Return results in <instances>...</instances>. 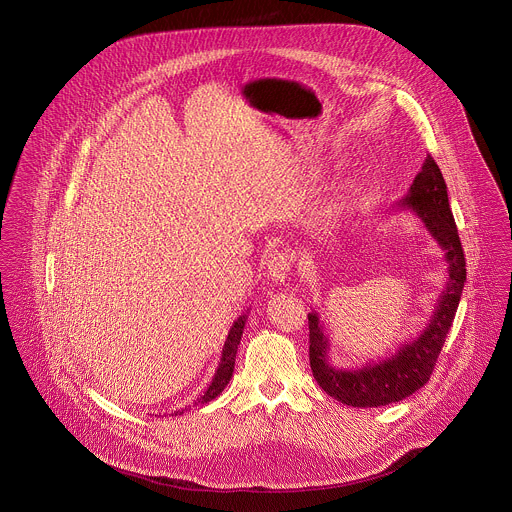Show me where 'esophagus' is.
<instances>
[{"instance_id": "obj_1", "label": "esophagus", "mask_w": 512, "mask_h": 512, "mask_svg": "<svg viewBox=\"0 0 512 512\" xmlns=\"http://www.w3.org/2000/svg\"><path fill=\"white\" fill-rule=\"evenodd\" d=\"M293 265V255L289 251H273L269 261H267V277L273 283H285L287 275L291 273Z\"/></svg>"}]
</instances>
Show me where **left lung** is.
Segmentation results:
<instances>
[{"label": "left lung", "instance_id": "obj_1", "mask_svg": "<svg viewBox=\"0 0 512 512\" xmlns=\"http://www.w3.org/2000/svg\"><path fill=\"white\" fill-rule=\"evenodd\" d=\"M398 209L413 211L445 251L447 285L429 324L415 340L402 344L396 354L356 370H340L328 362L330 344L324 334V324L314 308L308 312V358L312 376L328 396L352 408H380L406 400L429 382L467 281L465 253L449 207L447 186L431 156L425 158L408 196L398 202Z\"/></svg>", "mask_w": 512, "mask_h": 512}]
</instances>
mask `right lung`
Instances as JSON below:
<instances>
[{
  "label": "right lung",
  "instance_id": "add662e5",
  "mask_svg": "<svg viewBox=\"0 0 512 512\" xmlns=\"http://www.w3.org/2000/svg\"><path fill=\"white\" fill-rule=\"evenodd\" d=\"M245 322H247V314H241L233 326L229 328V334H227V340L223 344V352H221V360H219V366H217V372L211 380V384L207 386V390L204 392V396L198 398L196 404H207L211 400H215L223 390L225 386L229 384L231 376H233V368H235V354H237V346L241 342V336H243V328H245ZM186 409H176L172 415H182Z\"/></svg>",
  "mask_w": 512,
  "mask_h": 512
}]
</instances>
